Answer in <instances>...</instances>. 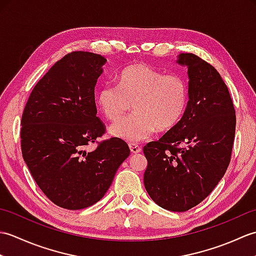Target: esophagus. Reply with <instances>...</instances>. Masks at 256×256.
Here are the masks:
<instances>
[{"label": "esophagus", "mask_w": 256, "mask_h": 256, "mask_svg": "<svg viewBox=\"0 0 256 256\" xmlns=\"http://www.w3.org/2000/svg\"><path fill=\"white\" fill-rule=\"evenodd\" d=\"M130 146V150H131V152L133 154H136V153H140V150H142V148H140V146L138 144H134V143H130L128 144Z\"/></svg>", "instance_id": "1"}]
</instances>
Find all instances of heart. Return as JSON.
<instances>
[{
  "label": "heart",
  "instance_id": "b5f03b06",
  "mask_svg": "<svg viewBox=\"0 0 256 256\" xmlns=\"http://www.w3.org/2000/svg\"><path fill=\"white\" fill-rule=\"evenodd\" d=\"M96 101L110 121L123 116L133 104L135 112L114 123L110 132L128 142H140L156 128L164 132L176 126L186 110L188 88L180 74L135 64L122 70L118 84H103Z\"/></svg>",
  "mask_w": 256,
  "mask_h": 256
}]
</instances>
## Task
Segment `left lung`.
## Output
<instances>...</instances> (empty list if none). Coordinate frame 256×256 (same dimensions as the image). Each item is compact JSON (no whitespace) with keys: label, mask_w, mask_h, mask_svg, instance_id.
Listing matches in <instances>:
<instances>
[{"label":"left lung","mask_w":256,"mask_h":256,"mask_svg":"<svg viewBox=\"0 0 256 256\" xmlns=\"http://www.w3.org/2000/svg\"><path fill=\"white\" fill-rule=\"evenodd\" d=\"M177 62L188 68L187 103L180 121L143 148L144 186L162 208L184 212L206 199L230 164L236 110L220 74L194 54Z\"/></svg>","instance_id":"left-lung-1"}]
</instances>
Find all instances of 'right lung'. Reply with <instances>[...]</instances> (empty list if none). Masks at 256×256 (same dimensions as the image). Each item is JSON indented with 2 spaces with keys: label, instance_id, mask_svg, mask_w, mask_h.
I'll list each match as a JSON object with an SVG mask.
<instances>
[{
  "label": "right lung",
  "instance_id": "obj_1",
  "mask_svg": "<svg viewBox=\"0 0 256 256\" xmlns=\"http://www.w3.org/2000/svg\"><path fill=\"white\" fill-rule=\"evenodd\" d=\"M106 62L89 52L67 54L36 84L22 116L20 148L26 165L46 197L68 210L102 199L130 155L128 145L118 138L86 150L106 133L94 101V86Z\"/></svg>",
  "mask_w": 256,
  "mask_h": 256
}]
</instances>
